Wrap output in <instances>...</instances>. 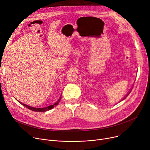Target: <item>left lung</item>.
<instances>
[{
	"label": "left lung",
	"mask_w": 150,
	"mask_h": 150,
	"mask_svg": "<svg viewBox=\"0 0 150 150\" xmlns=\"http://www.w3.org/2000/svg\"><path fill=\"white\" fill-rule=\"evenodd\" d=\"M132 89H133V87H132V88H131V90H129V91H128V93H127V94H126V95H125V96H124V98H123V99H122V100H120V102H121V101H122V100H124V99H125V98H127V96H128V95H129V93H130V92H131V90H132Z\"/></svg>",
	"instance_id": "1"
}]
</instances>
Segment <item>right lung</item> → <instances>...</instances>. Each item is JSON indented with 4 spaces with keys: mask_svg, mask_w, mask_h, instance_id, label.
Here are the masks:
<instances>
[{
    "mask_svg": "<svg viewBox=\"0 0 150 150\" xmlns=\"http://www.w3.org/2000/svg\"><path fill=\"white\" fill-rule=\"evenodd\" d=\"M60 99H61V96L59 98V99L57 100V102H56L54 103H53L52 105H49V106H46L45 107H41V108H36V107H31V106H29V105H26L19 100L18 101L21 104H22V105H23L24 107H25L26 108H28L29 110H31L32 111H37V112H45V111H48V110H50L51 109L53 108L54 107H56V105H58V103H59L60 100ZM17 100V99H16Z\"/></svg>",
    "mask_w": 150,
    "mask_h": 150,
    "instance_id": "add662e5",
    "label": "right lung"
}]
</instances>
